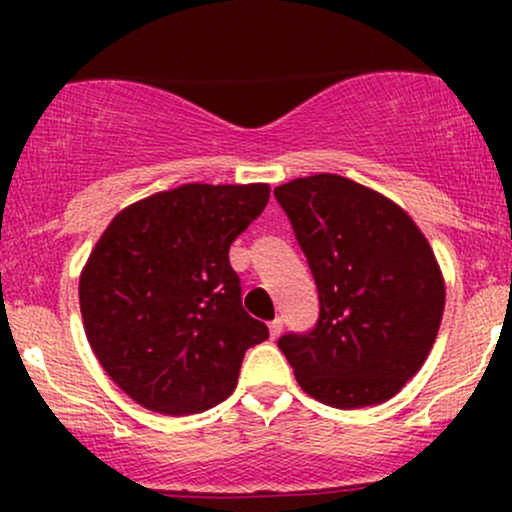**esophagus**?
<instances>
[{"label": "esophagus", "mask_w": 512, "mask_h": 512, "mask_svg": "<svg viewBox=\"0 0 512 512\" xmlns=\"http://www.w3.org/2000/svg\"><path fill=\"white\" fill-rule=\"evenodd\" d=\"M281 330H284V322H281L279 317L269 322V337L276 339V337H279V334H281Z\"/></svg>", "instance_id": "1"}]
</instances>
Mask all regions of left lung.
I'll return each mask as SVG.
<instances>
[{
	"label": "left lung",
	"mask_w": 512,
	"mask_h": 512,
	"mask_svg": "<svg viewBox=\"0 0 512 512\" xmlns=\"http://www.w3.org/2000/svg\"><path fill=\"white\" fill-rule=\"evenodd\" d=\"M274 195L320 293L315 330L279 339L298 385L337 409L387 402L438 337L445 279L433 248L399 204L342 175L296 178Z\"/></svg>",
	"instance_id": "8db88e82"
}]
</instances>
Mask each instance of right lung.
<instances>
[{
    "label": "right lung",
    "instance_id": "add662e5",
    "mask_svg": "<svg viewBox=\"0 0 512 512\" xmlns=\"http://www.w3.org/2000/svg\"><path fill=\"white\" fill-rule=\"evenodd\" d=\"M267 202V182H187L129 204L98 238L79 276L84 332L144 409H211L236 390L245 351L269 337L243 310L228 262Z\"/></svg>",
    "mask_w": 512,
    "mask_h": 512
}]
</instances>
